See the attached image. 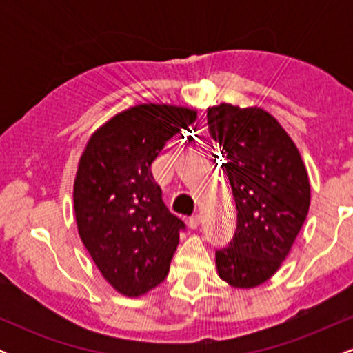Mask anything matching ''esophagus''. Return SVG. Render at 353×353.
<instances>
[{"instance_id":"34e87169","label":"esophagus","mask_w":353,"mask_h":353,"mask_svg":"<svg viewBox=\"0 0 353 353\" xmlns=\"http://www.w3.org/2000/svg\"><path fill=\"white\" fill-rule=\"evenodd\" d=\"M188 222H189L190 229H197V228H199V224H201V216H197V214H196V216H190Z\"/></svg>"}]
</instances>
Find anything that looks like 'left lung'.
Returning a JSON list of instances; mask_svg holds the SVG:
<instances>
[{
  "label": "left lung",
  "mask_w": 353,
  "mask_h": 353,
  "mask_svg": "<svg viewBox=\"0 0 353 353\" xmlns=\"http://www.w3.org/2000/svg\"><path fill=\"white\" fill-rule=\"evenodd\" d=\"M208 125L237 209L234 237L216 250L217 272L250 289L272 277L290 252L309 212V176L292 139L264 109L221 104L208 109Z\"/></svg>",
  "instance_id": "obj_1"
}]
</instances>
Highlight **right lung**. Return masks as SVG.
Masks as SVG:
<instances>
[{
  "label": "right lung",
  "instance_id": "obj_1",
  "mask_svg": "<svg viewBox=\"0 0 353 353\" xmlns=\"http://www.w3.org/2000/svg\"><path fill=\"white\" fill-rule=\"evenodd\" d=\"M197 112L139 104L91 136L74 181L81 241L117 292L137 297L168 277L185 224L169 212L151 165Z\"/></svg>",
  "mask_w": 353,
  "mask_h": 353
}]
</instances>
